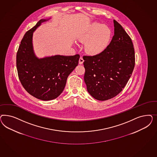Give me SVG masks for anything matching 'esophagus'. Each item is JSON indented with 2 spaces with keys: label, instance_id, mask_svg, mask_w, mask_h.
<instances>
[{
  "label": "esophagus",
  "instance_id": "obj_1",
  "mask_svg": "<svg viewBox=\"0 0 157 157\" xmlns=\"http://www.w3.org/2000/svg\"><path fill=\"white\" fill-rule=\"evenodd\" d=\"M83 62H84V60H83V57H80V58H79V64H82Z\"/></svg>",
  "mask_w": 157,
  "mask_h": 157
}]
</instances>
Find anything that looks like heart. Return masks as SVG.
<instances>
[{
  "label": "heart",
  "mask_w": 157,
  "mask_h": 157,
  "mask_svg": "<svg viewBox=\"0 0 157 157\" xmlns=\"http://www.w3.org/2000/svg\"><path fill=\"white\" fill-rule=\"evenodd\" d=\"M111 36L110 29L99 23L92 25L85 33L79 38V41L85 44L86 51L91 55H97L106 47Z\"/></svg>",
  "instance_id": "b5f03b06"
}]
</instances>
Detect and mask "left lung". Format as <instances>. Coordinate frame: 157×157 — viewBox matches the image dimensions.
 I'll return each mask as SVG.
<instances>
[{
    "mask_svg": "<svg viewBox=\"0 0 157 157\" xmlns=\"http://www.w3.org/2000/svg\"><path fill=\"white\" fill-rule=\"evenodd\" d=\"M114 36L104 51L84 56V81L89 93L99 101L109 100L123 90L135 67V51L128 34L113 20Z\"/></svg>",
    "mask_w": 157,
    "mask_h": 157,
    "instance_id": "left-lung-1",
    "label": "left lung"
}]
</instances>
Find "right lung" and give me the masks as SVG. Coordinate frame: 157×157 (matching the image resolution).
<instances>
[{
	"label": "right lung",
	"instance_id": "add662e5",
	"mask_svg": "<svg viewBox=\"0 0 157 157\" xmlns=\"http://www.w3.org/2000/svg\"><path fill=\"white\" fill-rule=\"evenodd\" d=\"M49 19L40 20L25 33L17 53V68L22 85L30 95L43 101L55 99L61 94L68 76L78 66L80 57L79 55L43 58L36 56L33 32Z\"/></svg>",
	"mask_w": 157,
	"mask_h": 157
}]
</instances>
